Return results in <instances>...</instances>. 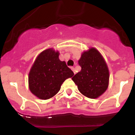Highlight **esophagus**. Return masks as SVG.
Masks as SVG:
<instances>
[{"instance_id":"1","label":"esophagus","mask_w":135,"mask_h":135,"mask_svg":"<svg viewBox=\"0 0 135 135\" xmlns=\"http://www.w3.org/2000/svg\"><path fill=\"white\" fill-rule=\"evenodd\" d=\"M71 69H72V70H73V73H74V74H76L75 68H74V67H71Z\"/></svg>"}]
</instances>
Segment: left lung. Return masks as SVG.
<instances>
[{
  "instance_id": "8db88e82",
  "label": "left lung",
  "mask_w": 135,
  "mask_h": 135,
  "mask_svg": "<svg viewBox=\"0 0 135 135\" xmlns=\"http://www.w3.org/2000/svg\"><path fill=\"white\" fill-rule=\"evenodd\" d=\"M78 63L81 69L72 80L84 96L97 99L108 89L109 70L103 55L95 47L81 54Z\"/></svg>"
}]
</instances>
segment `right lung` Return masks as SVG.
Instances as JSON below:
<instances>
[{"label": "right lung", "mask_w": 135, "mask_h": 135, "mask_svg": "<svg viewBox=\"0 0 135 135\" xmlns=\"http://www.w3.org/2000/svg\"><path fill=\"white\" fill-rule=\"evenodd\" d=\"M59 52L53 48L42 51L35 59L28 73V88L36 97L46 100L59 91L62 83L74 73L60 61Z\"/></svg>", "instance_id": "right-lung-1"}]
</instances>
